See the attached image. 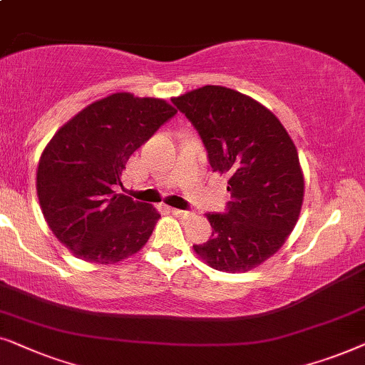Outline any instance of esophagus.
I'll list each match as a JSON object with an SVG mask.
<instances>
[{"instance_id":"esophagus-1","label":"esophagus","mask_w":365,"mask_h":365,"mask_svg":"<svg viewBox=\"0 0 365 365\" xmlns=\"http://www.w3.org/2000/svg\"><path fill=\"white\" fill-rule=\"evenodd\" d=\"M170 212H172L173 215H175V217H178V218H188V217H192V213H190V212L178 210V208H170Z\"/></svg>"}]
</instances>
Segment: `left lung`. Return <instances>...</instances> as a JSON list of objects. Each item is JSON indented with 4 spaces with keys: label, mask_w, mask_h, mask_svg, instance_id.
Masks as SVG:
<instances>
[{
    "label": "left lung",
    "mask_w": 365,
    "mask_h": 365,
    "mask_svg": "<svg viewBox=\"0 0 365 365\" xmlns=\"http://www.w3.org/2000/svg\"><path fill=\"white\" fill-rule=\"evenodd\" d=\"M198 130L215 173L227 175V213H207L212 237L193 250L212 269L249 272L270 259L294 230L304 202L297 148L280 120L259 101L207 85L173 96Z\"/></svg>",
    "instance_id": "1"
}]
</instances>
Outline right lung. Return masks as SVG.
<instances>
[{
	"mask_svg": "<svg viewBox=\"0 0 365 365\" xmlns=\"http://www.w3.org/2000/svg\"><path fill=\"white\" fill-rule=\"evenodd\" d=\"M177 113L162 98L111 93L58 128L36 170V195L53 235L78 259L113 265L143 249L160 212L116 193L135 150Z\"/></svg>",
	"mask_w": 365,
	"mask_h": 365,
	"instance_id": "obj_1",
	"label": "right lung"
}]
</instances>
